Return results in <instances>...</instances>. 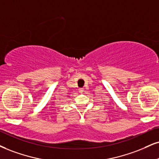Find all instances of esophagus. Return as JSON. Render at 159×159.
Returning <instances> with one entry per match:
<instances>
[{"label": "esophagus", "mask_w": 159, "mask_h": 159, "mask_svg": "<svg viewBox=\"0 0 159 159\" xmlns=\"http://www.w3.org/2000/svg\"><path fill=\"white\" fill-rule=\"evenodd\" d=\"M79 91L80 92V93H83V92L84 91L83 88H80V89H79Z\"/></svg>", "instance_id": "34e87169"}]
</instances>
